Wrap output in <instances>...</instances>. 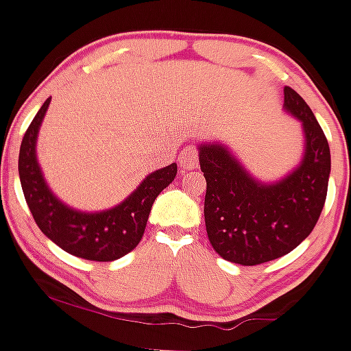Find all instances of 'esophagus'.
Wrapping results in <instances>:
<instances>
[{
  "instance_id": "34e87169",
  "label": "esophagus",
  "mask_w": 351,
  "mask_h": 351,
  "mask_svg": "<svg viewBox=\"0 0 351 351\" xmlns=\"http://www.w3.org/2000/svg\"><path fill=\"white\" fill-rule=\"evenodd\" d=\"M180 165L185 169H193L198 166V151L195 146H189L183 149L182 156H180Z\"/></svg>"
}]
</instances>
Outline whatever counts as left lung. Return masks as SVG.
I'll return each mask as SVG.
<instances>
[{"label":"left lung","instance_id":"left-lung-1","mask_svg":"<svg viewBox=\"0 0 351 351\" xmlns=\"http://www.w3.org/2000/svg\"><path fill=\"white\" fill-rule=\"evenodd\" d=\"M284 105L302 122L306 154L299 168L274 185L258 183L219 144L200 146L207 182L204 217L215 253L253 267L295 250L319 221L328 193L331 154L323 129L304 98L284 88Z\"/></svg>","mask_w":351,"mask_h":351}]
</instances>
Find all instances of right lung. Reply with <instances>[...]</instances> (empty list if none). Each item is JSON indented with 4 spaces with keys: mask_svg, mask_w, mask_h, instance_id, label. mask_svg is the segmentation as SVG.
<instances>
[{
    "mask_svg": "<svg viewBox=\"0 0 351 351\" xmlns=\"http://www.w3.org/2000/svg\"><path fill=\"white\" fill-rule=\"evenodd\" d=\"M51 98L44 101L25 132L19 173L25 200L40 231L59 247L90 261H113L139 244L156 197L175 180L176 165L151 173L129 198L110 210L84 214L66 207L47 189L35 158L38 127Z\"/></svg>",
    "mask_w": 351,
    "mask_h": 351,
    "instance_id": "obj_1",
    "label": "right lung"
}]
</instances>
